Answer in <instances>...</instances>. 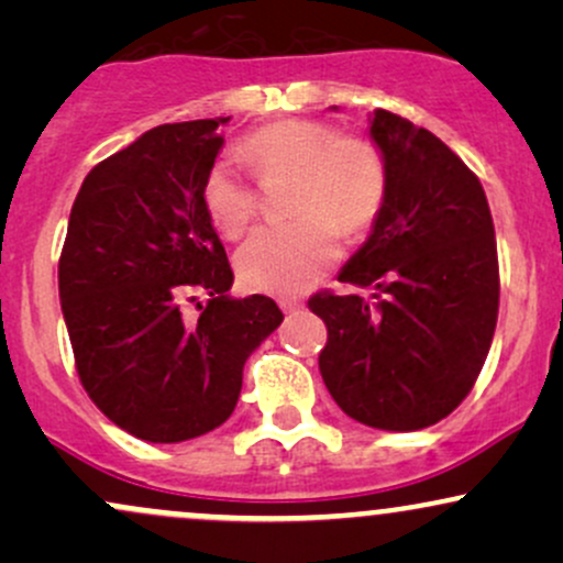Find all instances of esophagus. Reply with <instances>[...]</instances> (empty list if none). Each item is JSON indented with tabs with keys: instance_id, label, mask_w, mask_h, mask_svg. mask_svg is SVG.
I'll list each match as a JSON object with an SVG mask.
<instances>
[{
	"instance_id": "obj_1",
	"label": "esophagus",
	"mask_w": 563,
	"mask_h": 563,
	"mask_svg": "<svg viewBox=\"0 0 563 563\" xmlns=\"http://www.w3.org/2000/svg\"><path fill=\"white\" fill-rule=\"evenodd\" d=\"M280 309H283V312H286V314L299 312L301 301H299V299H280Z\"/></svg>"
}]
</instances>
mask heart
I'll return each mask as SVG.
<instances>
[{
    "mask_svg": "<svg viewBox=\"0 0 563 563\" xmlns=\"http://www.w3.org/2000/svg\"><path fill=\"white\" fill-rule=\"evenodd\" d=\"M260 183L290 177L286 224L260 228L235 256L245 288L296 296L339 260L344 238L378 222L389 198V161L378 142L339 132L312 119H283L260 126L238 147ZM206 217L224 238H241L256 214V187L228 158H219L200 185Z\"/></svg>",
    "mask_w": 563,
    "mask_h": 563,
    "instance_id": "heart-1",
    "label": "heart"
}]
</instances>
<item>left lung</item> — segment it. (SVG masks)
<instances>
[{"instance_id": "left-lung-1", "label": "left lung", "mask_w": 563, "mask_h": 563, "mask_svg": "<svg viewBox=\"0 0 563 563\" xmlns=\"http://www.w3.org/2000/svg\"><path fill=\"white\" fill-rule=\"evenodd\" d=\"M389 198L339 280L373 299L318 290L328 328L320 373L354 421L418 431L448 418L479 378L500 303L495 224L474 172L429 129L376 111Z\"/></svg>"}]
</instances>
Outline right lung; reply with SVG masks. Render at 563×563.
<instances>
[{
    "label": "right lung",
    "mask_w": 563,
    "mask_h": 563,
    "mask_svg": "<svg viewBox=\"0 0 563 563\" xmlns=\"http://www.w3.org/2000/svg\"><path fill=\"white\" fill-rule=\"evenodd\" d=\"M228 121L151 129L100 161L70 209L57 283L76 373L145 442H185L228 421L245 360L283 322L269 296L230 299L232 267L200 203Z\"/></svg>",
    "instance_id": "add662e5"
}]
</instances>
